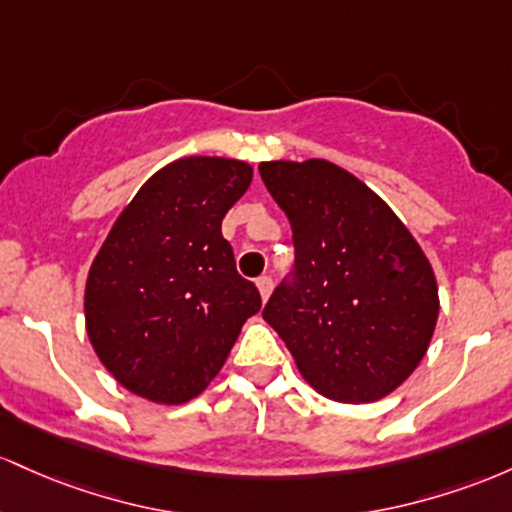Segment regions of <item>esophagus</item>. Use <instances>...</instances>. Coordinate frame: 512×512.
<instances>
[{
    "label": "esophagus",
    "mask_w": 512,
    "mask_h": 512,
    "mask_svg": "<svg viewBox=\"0 0 512 512\" xmlns=\"http://www.w3.org/2000/svg\"><path fill=\"white\" fill-rule=\"evenodd\" d=\"M256 287H258V292H261V300L266 302L273 292V280L268 278V275H263V278L256 280Z\"/></svg>",
    "instance_id": "obj_1"
}]
</instances>
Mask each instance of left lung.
Instances as JSON below:
<instances>
[{"label": "left lung", "instance_id": "8db88e82", "mask_svg": "<svg viewBox=\"0 0 512 512\" xmlns=\"http://www.w3.org/2000/svg\"><path fill=\"white\" fill-rule=\"evenodd\" d=\"M295 241V283L263 309L304 382L341 404L401 387L438 324L433 266L394 210L326 159L261 162Z\"/></svg>", "mask_w": 512, "mask_h": 512}]
</instances>
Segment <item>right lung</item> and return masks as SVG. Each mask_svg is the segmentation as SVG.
I'll use <instances>...</instances> for the list:
<instances>
[{
	"mask_svg": "<svg viewBox=\"0 0 512 512\" xmlns=\"http://www.w3.org/2000/svg\"><path fill=\"white\" fill-rule=\"evenodd\" d=\"M251 179L241 159L181 157L113 222L86 275L84 319L94 353L128 392L164 406L195 399L261 309L222 237Z\"/></svg>",
	"mask_w": 512,
	"mask_h": 512,
	"instance_id": "right-lung-1",
	"label": "right lung"
}]
</instances>
